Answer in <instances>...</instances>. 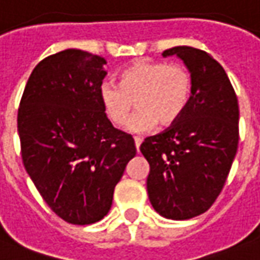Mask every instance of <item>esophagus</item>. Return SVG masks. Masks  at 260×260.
<instances>
[{"label": "esophagus", "mask_w": 260, "mask_h": 260, "mask_svg": "<svg viewBox=\"0 0 260 260\" xmlns=\"http://www.w3.org/2000/svg\"><path fill=\"white\" fill-rule=\"evenodd\" d=\"M141 141H143V139H140V137H134V143H136V148H137V151L140 150Z\"/></svg>", "instance_id": "34e87169"}]
</instances>
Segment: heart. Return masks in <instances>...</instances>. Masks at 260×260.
<instances>
[{
    "label": "heart",
    "instance_id": "heart-1",
    "mask_svg": "<svg viewBox=\"0 0 260 260\" xmlns=\"http://www.w3.org/2000/svg\"><path fill=\"white\" fill-rule=\"evenodd\" d=\"M192 92V78L180 63L139 59L119 76V85L100 86V105L113 126L123 127L133 112L128 130L141 133L157 123L162 127L177 123L187 109Z\"/></svg>",
    "mask_w": 260,
    "mask_h": 260
}]
</instances>
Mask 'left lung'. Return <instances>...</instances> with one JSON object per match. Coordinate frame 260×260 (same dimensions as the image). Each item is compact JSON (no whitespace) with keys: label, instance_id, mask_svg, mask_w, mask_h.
I'll return each instance as SVG.
<instances>
[{"label":"left lung","instance_id":"1","mask_svg":"<svg viewBox=\"0 0 260 260\" xmlns=\"http://www.w3.org/2000/svg\"><path fill=\"white\" fill-rule=\"evenodd\" d=\"M170 55L191 72V99L180 120L146 137L140 151L150 164L153 208L182 221L208 211L222 191L239 143V106L228 75L209 53L174 46L162 52Z\"/></svg>","mask_w":260,"mask_h":260}]
</instances>
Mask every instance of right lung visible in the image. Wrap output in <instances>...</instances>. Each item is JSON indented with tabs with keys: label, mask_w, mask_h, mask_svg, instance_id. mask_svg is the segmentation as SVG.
Segmentation results:
<instances>
[{
	"label": "right lung",
	"mask_w": 260,
	"mask_h": 260,
	"mask_svg": "<svg viewBox=\"0 0 260 260\" xmlns=\"http://www.w3.org/2000/svg\"><path fill=\"white\" fill-rule=\"evenodd\" d=\"M105 63L79 49L42 59L18 109L25 170L48 207L73 225L107 215L114 187L136 155L133 137L114 128L100 105Z\"/></svg>",
	"instance_id": "right-lung-1"
}]
</instances>
